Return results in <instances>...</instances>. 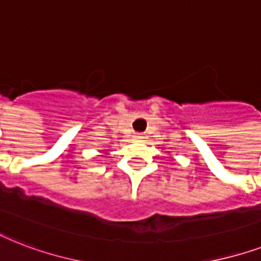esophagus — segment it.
<instances>
[{"mask_svg":"<svg viewBox=\"0 0 261 261\" xmlns=\"http://www.w3.org/2000/svg\"><path fill=\"white\" fill-rule=\"evenodd\" d=\"M134 137L137 139H145V137H146V135L143 134V133H137V134H135Z\"/></svg>","mask_w":261,"mask_h":261,"instance_id":"34e87169","label":"esophagus"}]
</instances>
